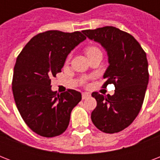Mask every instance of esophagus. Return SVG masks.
Here are the masks:
<instances>
[{"label":"esophagus","mask_w":160,"mask_h":160,"mask_svg":"<svg viewBox=\"0 0 160 160\" xmlns=\"http://www.w3.org/2000/svg\"><path fill=\"white\" fill-rule=\"evenodd\" d=\"M90 95L89 94V93L87 92H85V93H82V100H85V99H86V98L90 97Z\"/></svg>","instance_id":"1"}]
</instances>
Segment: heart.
Wrapping results in <instances>:
<instances>
[{
	"label": "heart",
	"instance_id": "b5f03b06",
	"mask_svg": "<svg viewBox=\"0 0 160 160\" xmlns=\"http://www.w3.org/2000/svg\"><path fill=\"white\" fill-rule=\"evenodd\" d=\"M97 51H100V49L98 48V47H96V46H89V47L86 49V53H87L88 55L92 53H95V52H97ZM70 55H69V56H68L67 60H70ZM89 79H90V78H88V77L82 78V79H81V83H83V84H86Z\"/></svg>",
	"mask_w": 160,
	"mask_h": 160
}]
</instances>
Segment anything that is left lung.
Listing matches in <instances>:
<instances>
[{
  "mask_svg": "<svg viewBox=\"0 0 160 160\" xmlns=\"http://www.w3.org/2000/svg\"><path fill=\"white\" fill-rule=\"evenodd\" d=\"M83 33L107 51L109 65L102 87L109 84L115 87L113 95L92 93L97 105L91 119L102 132L118 133L130 125L141 109L149 76L146 53L134 36L114 26L85 30Z\"/></svg>",
  "mask_w": 160,
  "mask_h": 160,
  "instance_id": "left-lung-1",
  "label": "left lung"
}]
</instances>
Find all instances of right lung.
Masks as SVG:
<instances>
[{
    "mask_svg": "<svg viewBox=\"0 0 160 160\" xmlns=\"http://www.w3.org/2000/svg\"><path fill=\"white\" fill-rule=\"evenodd\" d=\"M85 39L82 31H45L32 37L16 58L12 79L15 102L25 123L41 136L64 133L73 108L81 100V94L75 90L52 91L51 79L61 72L68 54Z\"/></svg>",
    "mask_w": 160,
    "mask_h": 160,
    "instance_id": "obj_1",
    "label": "right lung"
}]
</instances>
